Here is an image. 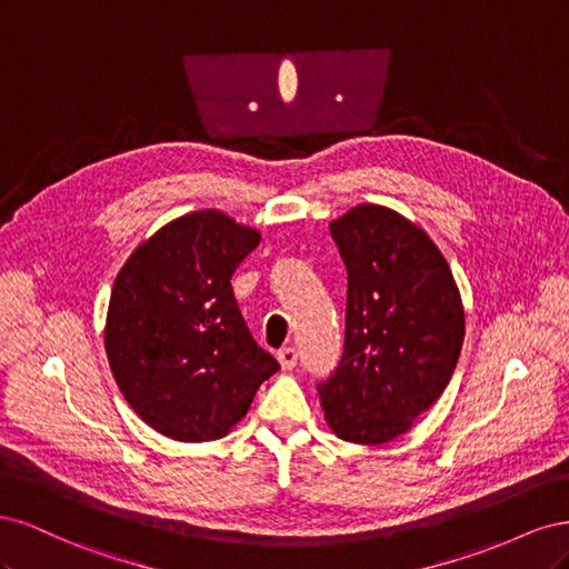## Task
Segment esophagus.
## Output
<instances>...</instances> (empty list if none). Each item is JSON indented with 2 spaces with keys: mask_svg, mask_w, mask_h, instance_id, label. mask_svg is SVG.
I'll list each match as a JSON object with an SVG mask.
<instances>
[{
  "mask_svg": "<svg viewBox=\"0 0 569 569\" xmlns=\"http://www.w3.org/2000/svg\"><path fill=\"white\" fill-rule=\"evenodd\" d=\"M278 360H280V366H282L284 370H291V368H297L299 353H297L295 347H284V349L278 351Z\"/></svg>",
  "mask_w": 569,
  "mask_h": 569,
  "instance_id": "34e87169",
  "label": "esophagus"
}]
</instances>
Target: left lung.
<instances>
[{"label": "left lung", "instance_id": "left-lung-1", "mask_svg": "<svg viewBox=\"0 0 569 569\" xmlns=\"http://www.w3.org/2000/svg\"><path fill=\"white\" fill-rule=\"evenodd\" d=\"M347 266V330L337 370L318 385L325 420L351 443L408 432L451 382L465 337L453 272L432 239L377 203L330 222Z\"/></svg>", "mask_w": 569, "mask_h": 569}]
</instances>
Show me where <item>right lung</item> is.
<instances>
[{"mask_svg":"<svg viewBox=\"0 0 569 569\" xmlns=\"http://www.w3.org/2000/svg\"><path fill=\"white\" fill-rule=\"evenodd\" d=\"M261 242L206 209L132 251L111 289L104 343L126 401L176 441H213L247 416L280 363L253 341L232 272Z\"/></svg>","mask_w":569,"mask_h":569,"instance_id":"1","label":"right lung"}]
</instances>
